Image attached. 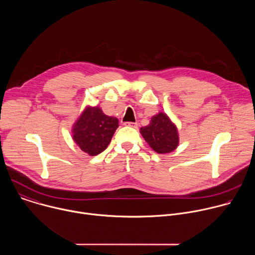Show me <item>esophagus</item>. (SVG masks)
I'll return each instance as SVG.
<instances>
[{"instance_id": "1", "label": "esophagus", "mask_w": 255, "mask_h": 255, "mask_svg": "<svg viewBox=\"0 0 255 255\" xmlns=\"http://www.w3.org/2000/svg\"><path fill=\"white\" fill-rule=\"evenodd\" d=\"M124 125H125V126H129V127H132V128H137V127H138V124H137V123H134V122H125Z\"/></svg>"}]
</instances>
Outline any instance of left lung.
I'll return each mask as SVG.
<instances>
[{
  "label": "left lung",
  "mask_w": 255,
  "mask_h": 255,
  "mask_svg": "<svg viewBox=\"0 0 255 255\" xmlns=\"http://www.w3.org/2000/svg\"><path fill=\"white\" fill-rule=\"evenodd\" d=\"M140 133L157 153L171 152L178 145L177 129L164 113L153 116L149 125L140 128Z\"/></svg>",
  "instance_id": "obj_1"
}]
</instances>
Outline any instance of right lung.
<instances>
[{
	"mask_svg": "<svg viewBox=\"0 0 255 255\" xmlns=\"http://www.w3.org/2000/svg\"><path fill=\"white\" fill-rule=\"evenodd\" d=\"M119 126L115 117L107 116L99 107H87L72 128V138L91 156L103 152Z\"/></svg>",
	"mask_w": 255,
	"mask_h": 255,
	"instance_id": "obj_1",
	"label": "right lung"
}]
</instances>
